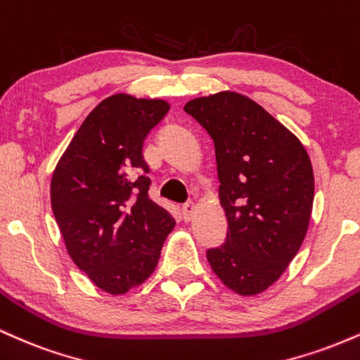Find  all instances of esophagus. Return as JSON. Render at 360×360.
I'll return each mask as SVG.
<instances>
[{"instance_id":"esophagus-1","label":"esophagus","mask_w":360,"mask_h":360,"mask_svg":"<svg viewBox=\"0 0 360 360\" xmlns=\"http://www.w3.org/2000/svg\"><path fill=\"white\" fill-rule=\"evenodd\" d=\"M193 210H195V207H193L192 202H187V204L181 205V214H184L185 221H190V219H192Z\"/></svg>"}]
</instances>
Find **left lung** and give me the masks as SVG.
<instances>
[{
	"instance_id": "obj_1",
	"label": "left lung",
	"mask_w": 360,
	"mask_h": 360,
	"mask_svg": "<svg viewBox=\"0 0 360 360\" xmlns=\"http://www.w3.org/2000/svg\"><path fill=\"white\" fill-rule=\"evenodd\" d=\"M184 111L212 138L229 224L221 246L207 249V261L236 293H259L305 239L315 188L310 158L293 133L246 96L198 97Z\"/></svg>"
}]
</instances>
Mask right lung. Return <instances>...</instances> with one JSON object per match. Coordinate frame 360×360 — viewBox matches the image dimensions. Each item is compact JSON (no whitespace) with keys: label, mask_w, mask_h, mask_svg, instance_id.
<instances>
[{"label":"right lung","mask_w":360,"mask_h":360,"mask_svg":"<svg viewBox=\"0 0 360 360\" xmlns=\"http://www.w3.org/2000/svg\"><path fill=\"white\" fill-rule=\"evenodd\" d=\"M170 105L116 94L84 120L52 176V210L74 263L121 295L153 273L175 219L151 200L146 134Z\"/></svg>","instance_id":"1"}]
</instances>
